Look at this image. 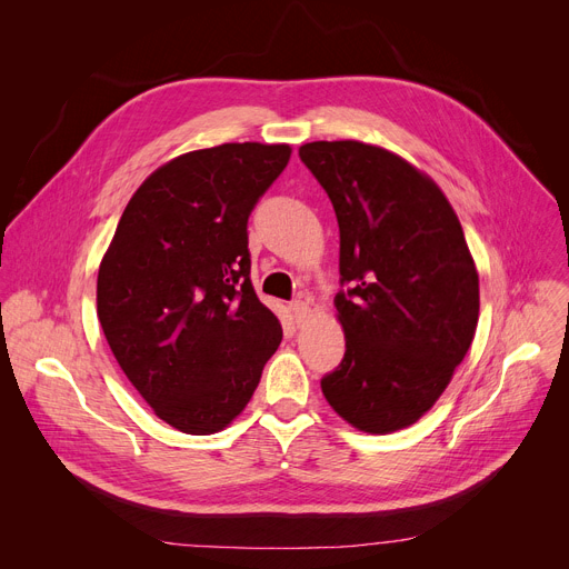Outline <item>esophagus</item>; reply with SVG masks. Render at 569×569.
<instances>
[{
  "instance_id": "34e87169",
  "label": "esophagus",
  "mask_w": 569,
  "mask_h": 569,
  "mask_svg": "<svg viewBox=\"0 0 569 569\" xmlns=\"http://www.w3.org/2000/svg\"><path fill=\"white\" fill-rule=\"evenodd\" d=\"M290 311H292V318H295V322H297V325H302V322L309 318V313H311L309 305H307V302H302V300H295V302H290Z\"/></svg>"
}]
</instances>
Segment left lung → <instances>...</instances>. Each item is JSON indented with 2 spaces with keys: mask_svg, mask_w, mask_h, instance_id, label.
Returning <instances> with one entry per match:
<instances>
[{
  "mask_svg": "<svg viewBox=\"0 0 569 569\" xmlns=\"http://www.w3.org/2000/svg\"><path fill=\"white\" fill-rule=\"evenodd\" d=\"M339 221L335 297L341 365L320 380L348 425L392 433L415 425L466 357L480 279L452 204L431 177L357 140L300 147Z\"/></svg>",
  "mask_w": 569,
  "mask_h": 569,
  "instance_id": "left-lung-1",
  "label": "left lung"
}]
</instances>
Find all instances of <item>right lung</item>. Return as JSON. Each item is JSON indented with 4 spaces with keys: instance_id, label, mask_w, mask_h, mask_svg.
Masks as SVG:
<instances>
[{
    "instance_id": "1",
    "label": "right lung",
    "mask_w": 569,
    "mask_h": 569,
    "mask_svg": "<svg viewBox=\"0 0 569 569\" xmlns=\"http://www.w3.org/2000/svg\"><path fill=\"white\" fill-rule=\"evenodd\" d=\"M290 144L182 154L129 200L101 260L97 313L117 365L170 427L209 436L247 408L281 343L251 286L247 223Z\"/></svg>"
}]
</instances>
